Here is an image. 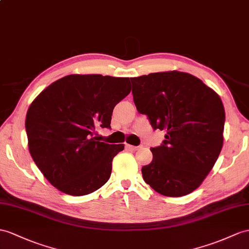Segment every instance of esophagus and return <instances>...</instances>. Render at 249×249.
<instances>
[{
	"mask_svg": "<svg viewBox=\"0 0 249 249\" xmlns=\"http://www.w3.org/2000/svg\"><path fill=\"white\" fill-rule=\"evenodd\" d=\"M141 145H132V144H126V149H129L130 151H137Z\"/></svg>",
	"mask_w": 249,
	"mask_h": 249,
	"instance_id": "obj_1",
	"label": "esophagus"
}]
</instances>
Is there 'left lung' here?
I'll return each mask as SVG.
<instances>
[{"label":"left lung","instance_id":"1","mask_svg":"<svg viewBox=\"0 0 249 249\" xmlns=\"http://www.w3.org/2000/svg\"><path fill=\"white\" fill-rule=\"evenodd\" d=\"M138 113L165 141L151 148L153 160L142 169L143 180L166 196L189 195L202 184L223 147L225 110L213 89L183 71L131 78Z\"/></svg>","mask_w":249,"mask_h":249}]
</instances>
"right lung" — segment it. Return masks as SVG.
<instances>
[{"label":"right lung","mask_w":249,"mask_h":249,"mask_svg":"<svg viewBox=\"0 0 249 249\" xmlns=\"http://www.w3.org/2000/svg\"><path fill=\"white\" fill-rule=\"evenodd\" d=\"M130 92L129 78L69 75L34 100L25 120L29 152L53 187L80 196L107 183L124 145L100 142L96 130L111 129L115 106Z\"/></svg>","instance_id":"obj_1"}]
</instances>
